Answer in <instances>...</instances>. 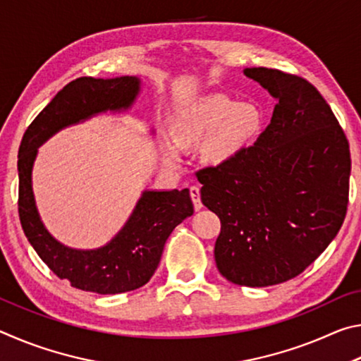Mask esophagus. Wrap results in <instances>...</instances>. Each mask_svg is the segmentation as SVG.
Here are the masks:
<instances>
[{
  "mask_svg": "<svg viewBox=\"0 0 361 361\" xmlns=\"http://www.w3.org/2000/svg\"><path fill=\"white\" fill-rule=\"evenodd\" d=\"M189 194H191L194 209H195V210L202 209L204 205H202V200H200V189H199L197 186H191V188H189Z\"/></svg>",
  "mask_w": 361,
  "mask_h": 361,
  "instance_id": "1",
  "label": "esophagus"
}]
</instances>
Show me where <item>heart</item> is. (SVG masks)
I'll use <instances>...</instances> for the list:
<instances>
[{
    "label": "heart",
    "instance_id": "heart-1",
    "mask_svg": "<svg viewBox=\"0 0 361 361\" xmlns=\"http://www.w3.org/2000/svg\"><path fill=\"white\" fill-rule=\"evenodd\" d=\"M261 127L262 113L258 106L237 103L224 95H210L176 114L172 137L181 149L195 148L209 139L204 148L205 162L223 166L253 142ZM164 156L170 166L180 162L173 145L164 146Z\"/></svg>",
    "mask_w": 361,
    "mask_h": 361
}]
</instances>
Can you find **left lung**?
<instances>
[{
	"mask_svg": "<svg viewBox=\"0 0 361 361\" xmlns=\"http://www.w3.org/2000/svg\"><path fill=\"white\" fill-rule=\"evenodd\" d=\"M277 105L253 146L197 172L200 199L221 221L215 261L243 286L286 282L338 234L349 204L350 149L312 84L271 68H245Z\"/></svg>",
	"mask_w": 361,
	"mask_h": 361,
	"instance_id": "obj_1",
	"label": "left lung"
}]
</instances>
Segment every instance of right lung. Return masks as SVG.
Segmentation results:
<instances>
[{
    "instance_id": "obj_1",
    "label": "right lung",
    "mask_w": 361,
    "mask_h": 361,
    "mask_svg": "<svg viewBox=\"0 0 361 361\" xmlns=\"http://www.w3.org/2000/svg\"><path fill=\"white\" fill-rule=\"evenodd\" d=\"M138 92L137 76L78 78L36 116L19 148V216L28 242L59 279L99 295H118L149 282L169 235L194 213L189 189L145 191L111 242L95 250H76L54 239L41 221L32 188L33 162L39 146L54 133L99 113L129 109Z\"/></svg>"
}]
</instances>
